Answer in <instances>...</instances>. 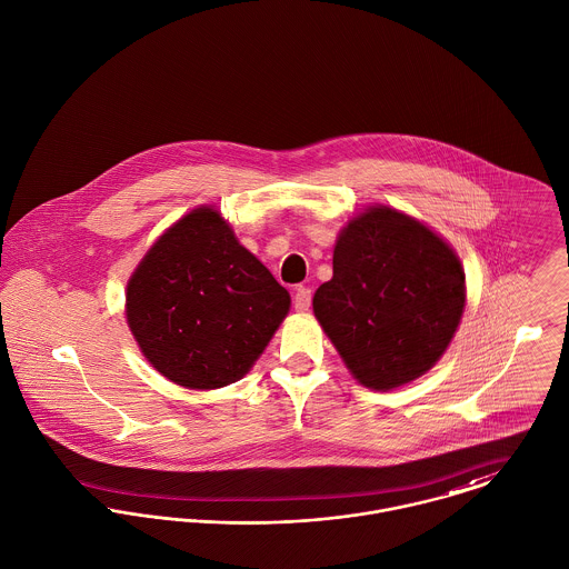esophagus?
<instances>
[{
    "label": "esophagus",
    "mask_w": 569,
    "mask_h": 569,
    "mask_svg": "<svg viewBox=\"0 0 569 569\" xmlns=\"http://www.w3.org/2000/svg\"><path fill=\"white\" fill-rule=\"evenodd\" d=\"M312 306V290L310 288H297L295 292V310L297 312H308Z\"/></svg>",
    "instance_id": "1"
}]
</instances>
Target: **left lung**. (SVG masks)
Wrapping results in <instances>:
<instances>
[{"label":"left lung","mask_w":569,"mask_h":569,"mask_svg":"<svg viewBox=\"0 0 569 569\" xmlns=\"http://www.w3.org/2000/svg\"><path fill=\"white\" fill-rule=\"evenodd\" d=\"M312 306L353 378L390 390L445 353L465 310V270L426 224L371 207L338 236L333 277Z\"/></svg>","instance_id":"obj_1"}]
</instances>
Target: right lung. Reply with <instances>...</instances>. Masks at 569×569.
I'll return each mask as SVG.
<instances>
[{
  "instance_id": "right-lung-1",
  "label": "right lung",
  "mask_w": 569,
  "mask_h": 569,
  "mask_svg": "<svg viewBox=\"0 0 569 569\" xmlns=\"http://www.w3.org/2000/svg\"><path fill=\"white\" fill-rule=\"evenodd\" d=\"M288 310V290L213 207L170 227L127 288L141 353L163 378L198 390L244 378Z\"/></svg>"
}]
</instances>
